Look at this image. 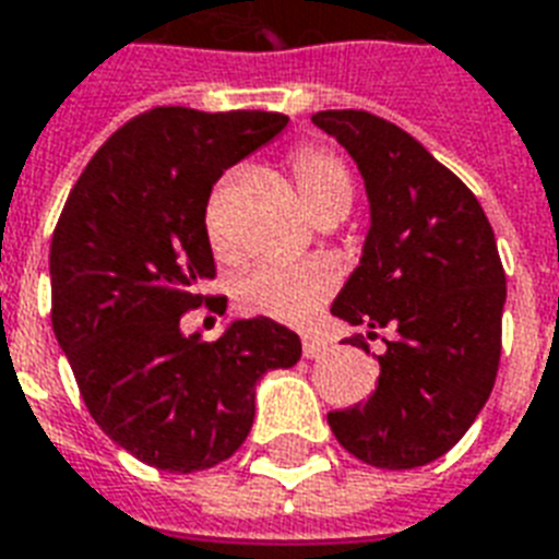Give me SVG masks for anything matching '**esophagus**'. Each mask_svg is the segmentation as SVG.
I'll use <instances>...</instances> for the list:
<instances>
[{
  "label": "esophagus",
  "instance_id": "esophagus-1",
  "mask_svg": "<svg viewBox=\"0 0 559 559\" xmlns=\"http://www.w3.org/2000/svg\"><path fill=\"white\" fill-rule=\"evenodd\" d=\"M326 353H329V344L323 338H311V335L302 338V356L306 358H323Z\"/></svg>",
  "mask_w": 559,
  "mask_h": 559
}]
</instances>
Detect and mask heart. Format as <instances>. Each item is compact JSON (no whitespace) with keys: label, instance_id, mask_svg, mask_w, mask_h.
Listing matches in <instances>:
<instances>
[{"label":"heart","instance_id":"obj_1","mask_svg":"<svg viewBox=\"0 0 559 559\" xmlns=\"http://www.w3.org/2000/svg\"><path fill=\"white\" fill-rule=\"evenodd\" d=\"M292 180L302 206L311 218L347 215L353 206V177L335 154L323 148H300L292 157ZM206 236L218 257L230 259V227H227V203L215 194L206 206ZM335 288V271L326 262H262L250 267L236 285L239 309L248 314L302 323L314 314L320 302Z\"/></svg>","mask_w":559,"mask_h":559}]
</instances>
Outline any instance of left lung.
Wrapping results in <instances>:
<instances>
[{
	"label": "left lung",
	"instance_id": "left-lung-1",
	"mask_svg": "<svg viewBox=\"0 0 559 559\" xmlns=\"http://www.w3.org/2000/svg\"><path fill=\"white\" fill-rule=\"evenodd\" d=\"M347 148L370 203L361 262L332 302L349 326L391 329L379 388L329 411L349 455L414 469L445 455L490 400L501 356L504 267L481 203L411 133L365 110H320ZM367 349L365 338H347Z\"/></svg>",
	"mask_w": 559,
	"mask_h": 559
}]
</instances>
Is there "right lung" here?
I'll return each mask as SVG.
<instances>
[{"instance_id":"1","label":"right lung","mask_w":559,"mask_h":559,"mask_svg":"<svg viewBox=\"0 0 559 559\" xmlns=\"http://www.w3.org/2000/svg\"><path fill=\"white\" fill-rule=\"evenodd\" d=\"M288 116L154 107L95 151L51 236V326L86 408L142 464L198 473L245 443L257 382L300 361L271 318L186 335L215 276L206 203L215 180L283 133Z\"/></svg>"}]
</instances>
